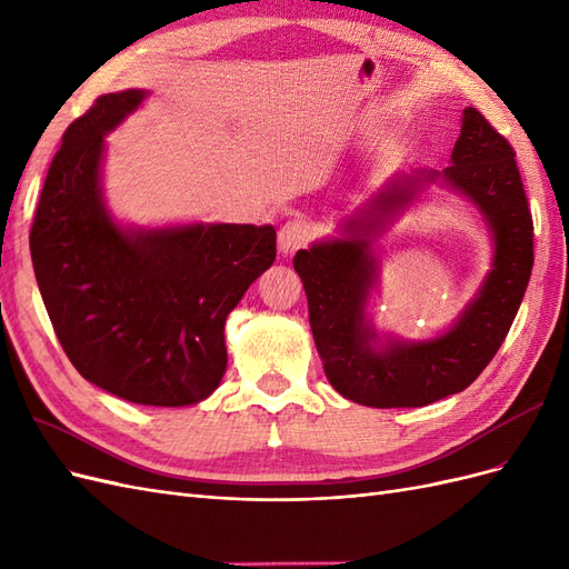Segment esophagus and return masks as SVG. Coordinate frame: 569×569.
Segmentation results:
<instances>
[{
    "mask_svg": "<svg viewBox=\"0 0 569 569\" xmlns=\"http://www.w3.org/2000/svg\"><path fill=\"white\" fill-rule=\"evenodd\" d=\"M306 239H308V228L303 226V222L289 220L278 232V249L282 256H291L306 244Z\"/></svg>",
    "mask_w": 569,
    "mask_h": 569,
    "instance_id": "obj_1",
    "label": "esophagus"
}]
</instances>
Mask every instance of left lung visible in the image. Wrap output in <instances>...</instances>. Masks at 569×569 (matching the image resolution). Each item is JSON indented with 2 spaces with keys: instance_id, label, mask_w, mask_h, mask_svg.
<instances>
[{
  "instance_id": "obj_1",
  "label": "left lung",
  "mask_w": 569,
  "mask_h": 569,
  "mask_svg": "<svg viewBox=\"0 0 569 569\" xmlns=\"http://www.w3.org/2000/svg\"><path fill=\"white\" fill-rule=\"evenodd\" d=\"M429 183L470 200L492 237V270L457 322L437 338L380 336L367 316L379 281V236ZM533 266V226L515 151L477 109L462 111L451 166L396 173L327 237L295 256L308 320L330 385L370 408H418L468 389L501 349Z\"/></svg>"
}]
</instances>
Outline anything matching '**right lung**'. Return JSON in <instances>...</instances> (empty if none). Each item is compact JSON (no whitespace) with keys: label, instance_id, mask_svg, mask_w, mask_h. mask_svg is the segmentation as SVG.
Returning a JSON list of instances; mask_svg holds the SVG:
<instances>
[{"label":"right lung","instance_id":"1","mask_svg":"<svg viewBox=\"0 0 569 569\" xmlns=\"http://www.w3.org/2000/svg\"><path fill=\"white\" fill-rule=\"evenodd\" d=\"M144 90L104 94L63 132L30 230L32 268L84 380L142 406H194L228 368L226 320L274 261L272 226L137 228L101 189L107 140Z\"/></svg>","mask_w":569,"mask_h":569}]
</instances>
